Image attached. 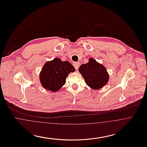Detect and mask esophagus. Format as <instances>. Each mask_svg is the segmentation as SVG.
Here are the masks:
<instances>
[{
	"label": "esophagus",
	"mask_w": 147,
	"mask_h": 147,
	"mask_svg": "<svg viewBox=\"0 0 147 147\" xmlns=\"http://www.w3.org/2000/svg\"><path fill=\"white\" fill-rule=\"evenodd\" d=\"M73 65H74V67H75V68H76V69H78V68L79 67L80 64L78 63V62H75V63L73 64Z\"/></svg>",
	"instance_id": "obj_1"
}]
</instances>
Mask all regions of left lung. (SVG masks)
Instances as JSON below:
<instances>
[{
    "label": "left lung",
    "mask_w": 147,
    "mask_h": 147,
    "mask_svg": "<svg viewBox=\"0 0 147 147\" xmlns=\"http://www.w3.org/2000/svg\"><path fill=\"white\" fill-rule=\"evenodd\" d=\"M78 70L86 84L92 89L98 90L109 82V76L105 66L92 58L89 59L88 63L82 64Z\"/></svg>",
    "instance_id": "obj_1"
}]
</instances>
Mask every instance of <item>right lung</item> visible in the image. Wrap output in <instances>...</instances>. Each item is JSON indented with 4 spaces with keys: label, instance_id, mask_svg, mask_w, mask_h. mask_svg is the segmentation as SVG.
<instances>
[{
    "label": "right lung",
    "instance_id": "obj_1",
    "mask_svg": "<svg viewBox=\"0 0 147 147\" xmlns=\"http://www.w3.org/2000/svg\"><path fill=\"white\" fill-rule=\"evenodd\" d=\"M75 68L68 61H62L55 58L43 65L40 73V80L42 86L46 90L57 92L65 83V79Z\"/></svg>",
    "mask_w": 147,
    "mask_h": 147
}]
</instances>
